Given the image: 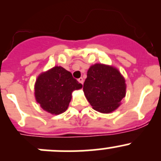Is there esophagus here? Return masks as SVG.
Returning a JSON list of instances; mask_svg holds the SVG:
<instances>
[{"label":"esophagus","mask_w":161,"mask_h":161,"mask_svg":"<svg viewBox=\"0 0 161 161\" xmlns=\"http://www.w3.org/2000/svg\"><path fill=\"white\" fill-rule=\"evenodd\" d=\"M78 81H79L81 84H83V79H82V77L79 78V79H78Z\"/></svg>","instance_id":"obj_1"}]
</instances>
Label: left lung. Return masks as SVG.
<instances>
[{"label": "left lung", "instance_id": "1", "mask_svg": "<svg viewBox=\"0 0 161 161\" xmlns=\"http://www.w3.org/2000/svg\"><path fill=\"white\" fill-rule=\"evenodd\" d=\"M125 89V81L118 69L101 64L91 66L83 84L84 93L92 108L106 114L119 107Z\"/></svg>", "mask_w": 161, "mask_h": 161}]
</instances>
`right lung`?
Returning a JSON list of instances; mask_svg holds the SVG:
<instances>
[{
  "label": "right lung",
  "mask_w": 161,
  "mask_h": 161,
  "mask_svg": "<svg viewBox=\"0 0 161 161\" xmlns=\"http://www.w3.org/2000/svg\"><path fill=\"white\" fill-rule=\"evenodd\" d=\"M82 87L71 72L56 66L37 78L36 100L43 110L53 114H60L68 109L71 92Z\"/></svg>",
  "instance_id": "add662e5"
}]
</instances>
